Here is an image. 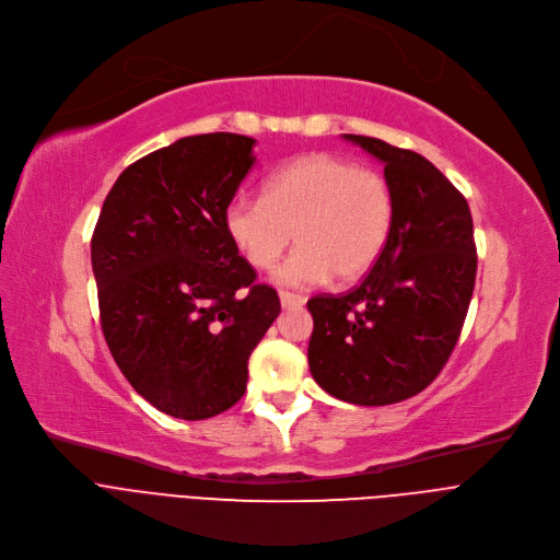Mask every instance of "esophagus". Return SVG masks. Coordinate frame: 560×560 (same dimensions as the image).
<instances>
[{
	"mask_svg": "<svg viewBox=\"0 0 560 560\" xmlns=\"http://www.w3.org/2000/svg\"><path fill=\"white\" fill-rule=\"evenodd\" d=\"M279 300H281L283 308H300L306 302L304 295H298V292H290V290H281L279 292Z\"/></svg>",
	"mask_w": 560,
	"mask_h": 560,
	"instance_id": "esophagus-1",
	"label": "esophagus"
}]
</instances>
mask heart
<instances>
[{"mask_svg": "<svg viewBox=\"0 0 560 560\" xmlns=\"http://www.w3.org/2000/svg\"><path fill=\"white\" fill-rule=\"evenodd\" d=\"M395 218V197L381 172L313 152L279 167L265 197H238L226 206L231 243L258 270H270L298 238L275 279L319 285L363 277L384 252Z\"/></svg>", "mask_w": 560, "mask_h": 560, "instance_id": "heart-1", "label": "heart"}]
</instances>
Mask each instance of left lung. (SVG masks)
<instances>
[{
    "mask_svg": "<svg viewBox=\"0 0 560 560\" xmlns=\"http://www.w3.org/2000/svg\"><path fill=\"white\" fill-rule=\"evenodd\" d=\"M345 138L384 163L395 218L354 290L308 300V368L342 401L386 406L422 393L452 357L477 279L475 226L465 197L424 156Z\"/></svg>",
    "mask_w": 560,
    "mask_h": 560,
    "instance_id": "obj_1",
    "label": "left lung"
}]
</instances>
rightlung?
<instances>
[{
    "label": "right lung",
    "mask_w": 560,
    "mask_h": 560,
    "mask_svg": "<svg viewBox=\"0 0 560 560\" xmlns=\"http://www.w3.org/2000/svg\"><path fill=\"white\" fill-rule=\"evenodd\" d=\"M254 144L201 133L142 156L117 176L91 241L110 354L142 399L179 420L245 395L247 361L281 313L224 229Z\"/></svg>",
    "instance_id": "right-lung-1"
}]
</instances>
